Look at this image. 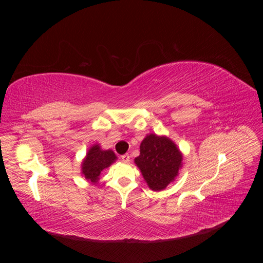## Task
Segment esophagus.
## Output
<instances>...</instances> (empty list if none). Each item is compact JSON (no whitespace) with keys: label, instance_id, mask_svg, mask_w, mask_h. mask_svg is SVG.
<instances>
[{"label":"esophagus","instance_id":"esophagus-1","mask_svg":"<svg viewBox=\"0 0 263 263\" xmlns=\"http://www.w3.org/2000/svg\"><path fill=\"white\" fill-rule=\"evenodd\" d=\"M129 159H130V157H129V155H128V154H125V155H123V156H122V160H123L125 163L129 162Z\"/></svg>","mask_w":263,"mask_h":263}]
</instances>
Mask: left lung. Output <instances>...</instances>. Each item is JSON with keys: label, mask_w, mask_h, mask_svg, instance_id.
<instances>
[{"label": "left lung", "mask_w": 263, "mask_h": 263, "mask_svg": "<svg viewBox=\"0 0 263 263\" xmlns=\"http://www.w3.org/2000/svg\"><path fill=\"white\" fill-rule=\"evenodd\" d=\"M182 159L181 151L171 139L149 134L141 141L140 155L135 158V163L148 186L161 191L178 177Z\"/></svg>", "instance_id": "1"}]
</instances>
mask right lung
<instances>
[{"instance_id": "1", "label": "right lung", "mask_w": 263, "mask_h": 263, "mask_svg": "<svg viewBox=\"0 0 263 263\" xmlns=\"http://www.w3.org/2000/svg\"><path fill=\"white\" fill-rule=\"evenodd\" d=\"M116 159L113 150H103L99 144H95L86 153L81 164V173L87 181L97 183L100 180L101 172L115 162Z\"/></svg>"}]
</instances>
